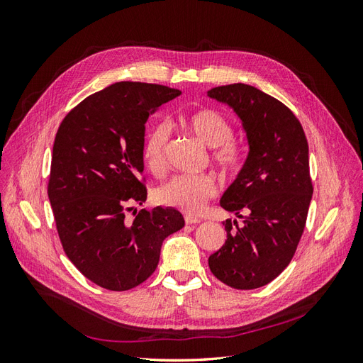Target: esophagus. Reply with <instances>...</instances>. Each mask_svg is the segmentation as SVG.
Returning <instances> with one entry per match:
<instances>
[{"instance_id":"1","label":"esophagus","mask_w":363,"mask_h":363,"mask_svg":"<svg viewBox=\"0 0 363 363\" xmlns=\"http://www.w3.org/2000/svg\"><path fill=\"white\" fill-rule=\"evenodd\" d=\"M184 223L188 224V225H192V224H199V223H201V219L195 218V216H191V215H186V216H184Z\"/></svg>"}]
</instances>
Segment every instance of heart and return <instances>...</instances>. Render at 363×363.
<instances>
[{"label": "heart", "mask_w": 363, "mask_h": 363, "mask_svg": "<svg viewBox=\"0 0 363 363\" xmlns=\"http://www.w3.org/2000/svg\"><path fill=\"white\" fill-rule=\"evenodd\" d=\"M186 124L206 145L213 147L212 162L224 172H235L244 163V148L233 139L235 128L228 118L213 108L194 112L186 116ZM171 125L168 121H157L147 131L142 157L147 169L160 177L168 168V147ZM216 192V180L211 174H179L163 183L156 191L162 206L175 207L186 213H199Z\"/></svg>", "instance_id": "obj_1"}]
</instances>
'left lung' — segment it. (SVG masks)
Wrapping results in <instances>:
<instances>
[{"label":"left lung","mask_w":363,"mask_h":363,"mask_svg":"<svg viewBox=\"0 0 363 363\" xmlns=\"http://www.w3.org/2000/svg\"><path fill=\"white\" fill-rule=\"evenodd\" d=\"M207 95L233 107L250 144L244 168L221 199L244 224L227 219V240L208 268L227 286L256 289L289 265L304 232L313 194L309 145L291 108L255 86H218Z\"/></svg>","instance_id":"1"}]
</instances>
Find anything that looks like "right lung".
I'll use <instances>...</instances> for the list:
<instances>
[{"label": "right lung", "mask_w": 363, "mask_h": 363, "mask_svg": "<svg viewBox=\"0 0 363 363\" xmlns=\"http://www.w3.org/2000/svg\"><path fill=\"white\" fill-rule=\"evenodd\" d=\"M182 92L121 82L89 95L63 118L54 139L48 199L63 251L86 279L128 291L157 268L163 239L184 225L172 207L145 203V123ZM132 212L133 218H127Z\"/></svg>", "instance_id": "1"}]
</instances>
